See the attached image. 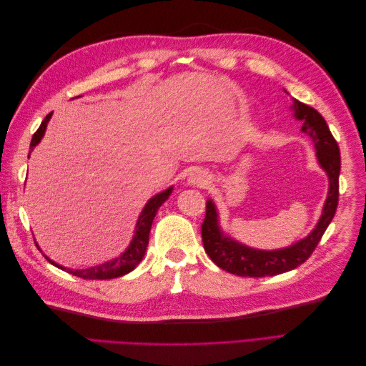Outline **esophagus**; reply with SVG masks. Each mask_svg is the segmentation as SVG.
<instances>
[{
  "instance_id": "obj_1",
  "label": "esophagus",
  "mask_w": 366,
  "mask_h": 366,
  "mask_svg": "<svg viewBox=\"0 0 366 366\" xmlns=\"http://www.w3.org/2000/svg\"><path fill=\"white\" fill-rule=\"evenodd\" d=\"M187 184L194 187H206L209 184V177L202 169H194L189 177H187Z\"/></svg>"
}]
</instances>
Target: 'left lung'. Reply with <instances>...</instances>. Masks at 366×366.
I'll list each match as a JSON object with an SVG mask.
<instances>
[{
  "label": "left lung",
  "mask_w": 366,
  "mask_h": 366,
  "mask_svg": "<svg viewBox=\"0 0 366 366\" xmlns=\"http://www.w3.org/2000/svg\"><path fill=\"white\" fill-rule=\"evenodd\" d=\"M292 112L296 120L302 122L301 131L312 139L316 159L328 177V194L322 215L310 234L292 246L276 250H261L249 247L226 235L219 227L217 207L212 200L206 202V217L202 224L204 250L219 269L238 276L262 278L290 272L305 262L322 238L324 232L333 219L339 202L340 152L337 142L327 125L325 119L315 108L293 99Z\"/></svg>",
  "instance_id": "left-lung-1"
}]
</instances>
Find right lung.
I'll return each mask as SVG.
<instances>
[{
    "label": "right lung",
    "instance_id": "1",
    "mask_svg": "<svg viewBox=\"0 0 366 366\" xmlns=\"http://www.w3.org/2000/svg\"><path fill=\"white\" fill-rule=\"evenodd\" d=\"M51 114L53 113H49L46 116V119L42 120V124L38 128V131L33 134L31 142H30V152L41 142L44 134H46L47 124L51 119ZM29 157H30V154H29ZM172 189H174V186H171V187H168V189H164V191L154 195L152 198H149L148 203L145 204V207L142 209V212L139 215L136 229H134V237H132L127 250L122 252L119 257L109 259L107 262L99 264V265H93V267L77 269V270L64 267V265H59L54 261H51L49 257H46V254H44V257H46L47 261L50 264H53L54 267L69 272V273L77 276V278H84V280H113V278H119V276H124V274L132 272L137 267L139 262L143 259V257H145V252H147L148 242H149V230L152 226L154 217H156L159 207L166 200H168L169 195L172 194Z\"/></svg>",
    "mask_w": 366,
    "mask_h": 366
}]
</instances>
